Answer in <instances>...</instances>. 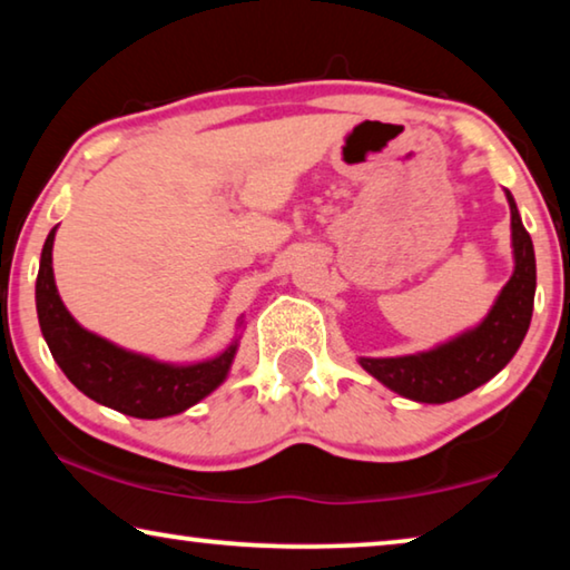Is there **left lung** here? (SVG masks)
<instances>
[{
    "label": "left lung",
    "instance_id": "left-lung-1",
    "mask_svg": "<svg viewBox=\"0 0 570 570\" xmlns=\"http://www.w3.org/2000/svg\"><path fill=\"white\" fill-rule=\"evenodd\" d=\"M512 209V248L514 274L499 294L487 320L469 333L458 335L432 351L417 355H399V358H361V366L373 379L424 404H445L487 384L502 371L517 347L528 335L534 304V248L532 237L524 230L520 212L512 194L507 191Z\"/></svg>",
    "mask_w": 570,
    "mask_h": 570
}]
</instances>
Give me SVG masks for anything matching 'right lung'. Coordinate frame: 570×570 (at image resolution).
Here are the masks:
<instances>
[{"label":"right lung","instance_id":"right-lung-1","mask_svg":"<svg viewBox=\"0 0 570 570\" xmlns=\"http://www.w3.org/2000/svg\"><path fill=\"white\" fill-rule=\"evenodd\" d=\"M56 227L42 245L36 307L42 337L68 381L95 402L138 420H160L189 410L227 379L237 343L217 358L174 366L130 353L83 330L63 307L53 278Z\"/></svg>","mask_w":570,"mask_h":570}]
</instances>
